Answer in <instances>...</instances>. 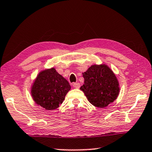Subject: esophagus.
I'll list each match as a JSON object with an SVG mask.
<instances>
[{"label": "esophagus", "mask_w": 152, "mask_h": 152, "mask_svg": "<svg viewBox=\"0 0 152 152\" xmlns=\"http://www.w3.org/2000/svg\"><path fill=\"white\" fill-rule=\"evenodd\" d=\"M72 86L75 88H79L80 87V84L79 83H73Z\"/></svg>", "instance_id": "obj_1"}]
</instances>
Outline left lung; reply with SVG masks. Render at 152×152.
<instances>
[{
    "label": "left lung",
    "instance_id": "left-lung-1",
    "mask_svg": "<svg viewBox=\"0 0 152 152\" xmlns=\"http://www.w3.org/2000/svg\"><path fill=\"white\" fill-rule=\"evenodd\" d=\"M82 75L84 82L80 89L92 105L104 108L116 100L119 94V84L106 64L92 65Z\"/></svg>",
    "mask_w": 152,
    "mask_h": 152
}]
</instances>
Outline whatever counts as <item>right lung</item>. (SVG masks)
Instances as JSON below:
<instances>
[{"label": "right lung", "mask_w": 152, "mask_h": 152, "mask_svg": "<svg viewBox=\"0 0 152 152\" xmlns=\"http://www.w3.org/2000/svg\"><path fill=\"white\" fill-rule=\"evenodd\" d=\"M71 86L54 68L40 72L33 82L31 93L35 103L46 110H53L62 103Z\"/></svg>", "instance_id": "add662e5"}]
</instances>
